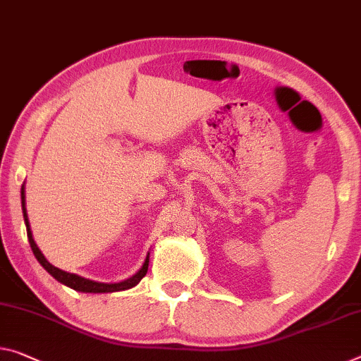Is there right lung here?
<instances>
[{
  "label": "right lung",
  "mask_w": 361,
  "mask_h": 361,
  "mask_svg": "<svg viewBox=\"0 0 361 361\" xmlns=\"http://www.w3.org/2000/svg\"><path fill=\"white\" fill-rule=\"evenodd\" d=\"M20 200H22V213H24V221H25V227H27V237H29V243L32 247V252L35 255V258L38 259V263H40L43 268H45L49 274H51L54 279L59 281L61 284L71 287V289L74 290H79V292H93V293H102V292H116V290H126V289H130V287L137 286L138 282L142 281V277L147 274L148 271V257L145 259V263H143L142 269L138 271L135 276H132L130 279H127L124 282H118V284H102V282H93V281H88L84 279V277L80 276H75V274H71V273H66V271H61L56 266L49 264L47 262V258L43 257V253L40 252V248L37 247L35 240H33L32 237V231H30V224H29V218H27V209H25V195H24V185H22V190H20Z\"/></svg>",
  "instance_id": "obj_1"
}]
</instances>
